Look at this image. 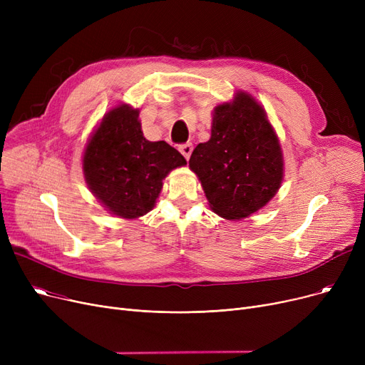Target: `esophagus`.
<instances>
[{"mask_svg":"<svg viewBox=\"0 0 365 365\" xmlns=\"http://www.w3.org/2000/svg\"><path fill=\"white\" fill-rule=\"evenodd\" d=\"M179 150L182 152V155L186 160H189L190 158V153H192V150H194V146H192V143H183V145L179 146Z\"/></svg>","mask_w":365,"mask_h":365,"instance_id":"esophagus-1","label":"esophagus"}]
</instances>
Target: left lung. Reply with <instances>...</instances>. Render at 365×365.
I'll return each mask as SVG.
<instances>
[{
  "mask_svg": "<svg viewBox=\"0 0 365 365\" xmlns=\"http://www.w3.org/2000/svg\"><path fill=\"white\" fill-rule=\"evenodd\" d=\"M189 167L213 212L240 220L257 212L282 182V153L263 108L247 93L215 108L212 138L200 143Z\"/></svg>",
  "mask_w": 365,
  "mask_h": 365,
  "instance_id": "8db88e82",
  "label": "left lung"
}]
</instances>
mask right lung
Returning <instances> with one entry per match:
<instances>
[{"mask_svg":"<svg viewBox=\"0 0 365 365\" xmlns=\"http://www.w3.org/2000/svg\"><path fill=\"white\" fill-rule=\"evenodd\" d=\"M185 164L182 153L167 142L146 140L139 110L121 105L94 131L83 170L90 190L110 213L136 219L155 205L163 179Z\"/></svg>","mask_w":365,"mask_h":365,"instance_id":"right-lung-1","label":"right lung"}]
</instances>
